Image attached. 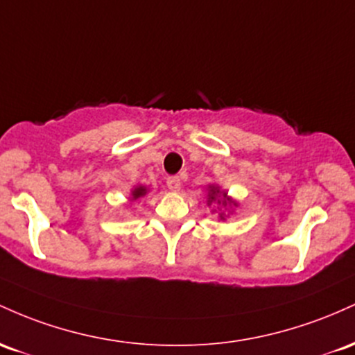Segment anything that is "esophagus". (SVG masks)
<instances>
[{"label": "esophagus", "instance_id": "34e87169", "mask_svg": "<svg viewBox=\"0 0 355 355\" xmlns=\"http://www.w3.org/2000/svg\"><path fill=\"white\" fill-rule=\"evenodd\" d=\"M166 184L171 191H179V188H181V179H179L178 176H171V178H167Z\"/></svg>", "mask_w": 355, "mask_h": 355}]
</instances>
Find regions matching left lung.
Listing matches in <instances>:
<instances>
[{
	"label": "left lung",
	"mask_w": 355,
	"mask_h": 355,
	"mask_svg": "<svg viewBox=\"0 0 355 355\" xmlns=\"http://www.w3.org/2000/svg\"><path fill=\"white\" fill-rule=\"evenodd\" d=\"M218 194H220V191H218L216 188H211V191H209V201L216 199ZM225 198H226V193H223V199H225ZM218 202H220V199H218ZM223 205H226V201H223Z\"/></svg>",
	"instance_id": "8db88e82"
}]
</instances>
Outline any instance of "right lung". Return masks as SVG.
<instances>
[{"instance_id": "obj_1", "label": "right lung", "mask_w": 355, "mask_h": 355, "mask_svg": "<svg viewBox=\"0 0 355 355\" xmlns=\"http://www.w3.org/2000/svg\"><path fill=\"white\" fill-rule=\"evenodd\" d=\"M147 193V189L144 188V186H139V188H135L132 191V199H137V198H142L144 194Z\"/></svg>"}]
</instances>
